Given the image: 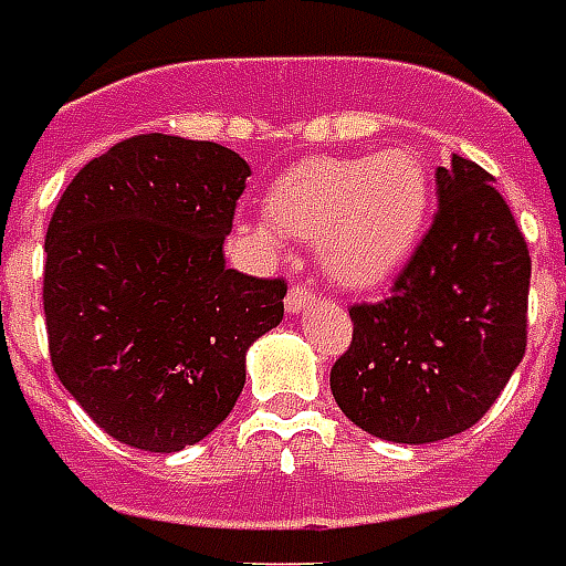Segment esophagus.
I'll use <instances>...</instances> for the list:
<instances>
[{
    "mask_svg": "<svg viewBox=\"0 0 566 566\" xmlns=\"http://www.w3.org/2000/svg\"><path fill=\"white\" fill-rule=\"evenodd\" d=\"M283 304H286V314H302L307 304H314V292L304 290V286H292L290 292H286V298H283Z\"/></svg>",
    "mask_w": 566,
    "mask_h": 566,
    "instance_id": "34e87169",
    "label": "esophagus"
}]
</instances>
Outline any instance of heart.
Segmentation results:
<instances>
[{"instance_id": "obj_1", "label": "heart", "mask_w": 566, "mask_h": 566, "mask_svg": "<svg viewBox=\"0 0 566 566\" xmlns=\"http://www.w3.org/2000/svg\"><path fill=\"white\" fill-rule=\"evenodd\" d=\"M430 207V170L411 148L307 158L276 176L268 219H247L240 234L262 252H280L286 238L314 243L338 286L375 290L411 259Z\"/></svg>"}]
</instances>
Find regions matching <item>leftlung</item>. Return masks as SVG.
<instances>
[{"mask_svg":"<svg viewBox=\"0 0 566 566\" xmlns=\"http://www.w3.org/2000/svg\"><path fill=\"white\" fill-rule=\"evenodd\" d=\"M439 212L387 298L354 304L332 396L359 430L427 444L484 418L527 347L531 252L494 176L454 155Z\"/></svg>","mask_w":566,"mask_h":566,"instance_id":"1","label":"left lung"}]
</instances>
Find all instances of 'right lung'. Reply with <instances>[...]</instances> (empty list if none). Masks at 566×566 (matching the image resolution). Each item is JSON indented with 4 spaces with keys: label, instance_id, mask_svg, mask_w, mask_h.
<instances>
[{
    "label": "right lung",
    "instance_id": "add662e5",
    "mask_svg": "<svg viewBox=\"0 0 566 566\" xmlns=\"http://www.w3.org/2000/svg\"><path fill=\"white\" fill-rule=\"evenodd\" d=\"M250 164L219 143L130 136L84 164L45 234L51 366L112 439L174 454L207 439L280 326L283 280L226 268Z\"/></svg>",
    "mask_w": 566,
    "mask_h": 566
}]
</instances>
